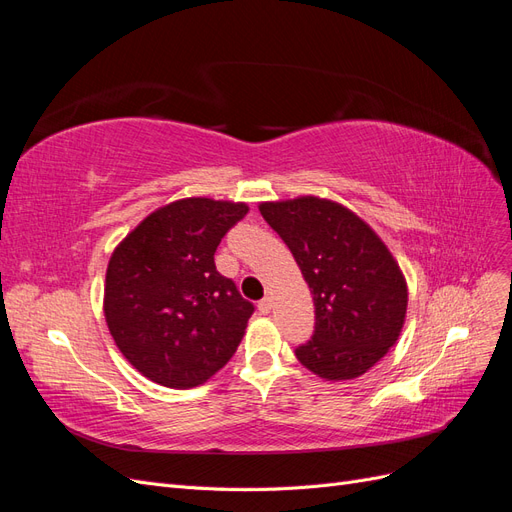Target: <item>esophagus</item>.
<instances>
[{
	"label": "esophagus",
	"mask_w": 512,
	"mask_h": 512,
	"mask_svg": "<svg viewBox=\"0 0 512 512\" xmlns=\"http://www.w3.org/2000/svg\"><path fill=\"white\" fill-rule=\"evenodd\" d=\"M271 307H273V301L267 297V299H262V301L258 303V312H260L262 316H267V314L271 312Z\"/></svg>",
	"instance_id": "1"
}]
</instances>
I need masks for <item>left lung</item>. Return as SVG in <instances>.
<instances>
[{
	"label": "left lung",
	"mask_w": 512,
	"mask_h": 512,
	"mask_svg": "<svg viewBox=\"0 0 512 512\" xmlns=\"http://www.w3.org/2000/svg\"><path fill=\"white\" fill-rule=\"evenodd\" d=\"M260 215L284 239L316 309L314 337L294 350L318 378L363 376L397 344L408 284L395 256L361 215L331 198L267 200Z\"/></svg>",
	"instance_id": "obj_1"
}]
</instances>
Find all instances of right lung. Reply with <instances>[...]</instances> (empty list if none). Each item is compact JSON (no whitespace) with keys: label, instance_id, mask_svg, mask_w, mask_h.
Segmentation results:
<instances>
[{"label":"right lung","instance_id":"add662e5","mask_svg":"<svg viewBox=\"0 0 512 512\" xmlns=\"http://www.w3.org/2000/svg\"><path fill=\"white\" fill-rule=\"evenodd\" d=\"M250 211L207 196L151 211L113 250L104 318L119 352L168 389L205 384L237 352L254 305L215 271L213 254Z\"/></svg>","mask_w":512,"mask_h":512}]
</instances>
